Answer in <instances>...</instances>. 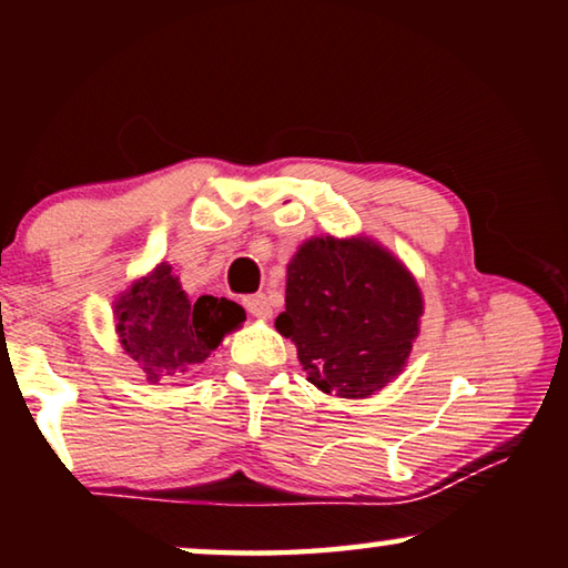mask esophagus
<instances>
[{
	"label": "esophagus",
	"mask_w": 568,
	"mask_h": 568,
	"mask_svg": "<svg viewBox=\"0 0 568 568\" xmlns=\"http://www.w3.org/2000/svg\"><path fill=\"white\" fill-rule=\"evenodd\" d=\"M243 305L250 315H255V318H271L273 315V307L271 301H267L265 293H255V295H245L243 297Z\"/></svg>",
	"instance_id": "esophagus-1"
}]
</instances>
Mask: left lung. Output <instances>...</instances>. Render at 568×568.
<instances>
[{
    "label": "left lung",
    "mask_w": 568,
    "mask_h": 568,
    "mask_svg": "<svg viewBox=\"0 0 568 568\" xmlns=\"http://www.w3.org/2000/svg\"><path fill=\"white\" fill-rule=\"evenodd\" d=\"M420 313L416 281L386 250L363 237H313L287 265L275 328L295 343L313 386L368 398L403 371Z\"/></svg>",
    "instance_id": "left-lung-1"
}]
</instances>
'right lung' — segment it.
<instances>
[{
	"label": "right lung",
	"mask_w": 568,
	"mask_h": 568,
	"mask_svg": "<svg viewBox=\"0 0 568 568\" xmlns=\"http://www.w3.org/2000/svg\"><path fill=\"white\" fill-rule=\"evenodd\" d=\"M245 321V311L227 297L190 301L170 265H158L134 283L118 305L122 348L132 355L152 386L187 378Z\"/></svg>",
	"instance_id": "1"
}]
</instances>
